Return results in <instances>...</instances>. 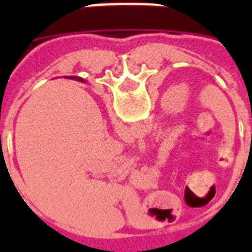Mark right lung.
<instances>
[{"label": "right lung", "mask_w": 252, "mask_h": 252, "mask_svg": "<svg viewBox=\"0 0 252 252\" xmlns=\"http://www.w3.org/2000/svg\"><path fill=\"white\" fill-rule=\"evenodd\" d=\"M78 79H79V81H83V79H82V78H78Z\"/></svg>", "instance_id": "right-lung-1"}]
</instances>
